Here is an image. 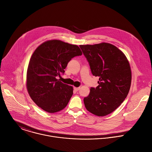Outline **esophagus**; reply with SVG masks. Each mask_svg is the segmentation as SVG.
<instances>
[{"instance_id": "obj_1", "label": "esophagus", "mask_w": 152, "mask_h": 152, "mask_svg": "<svg viewBox=\"0 0 152 152\" xmlns=\"http://www.w3.org/2000/svg\"><path fill=\"white\" fill-rule=\"evenodd\" d=\"M80 87H74V89L75 91H78V90H80Z\"/></svg>"}]
</instances>
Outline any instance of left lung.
I'll use <instances>...</instances> for the list:
<instances>
[{"mask_svg":"<svg viewBox=\"0 0 152 152\" xmlns=\"http://www.w3.org/2000/svg\"><path fill=\"white\" fill-rule=\"evenodd\" d=\"M91 71L99 77V85L90 88L84 98L86 108L97 116L107 115L115 110L126 98L131 87L132 73L125 54L106 42L80 45Z\"/></svg>","mask_w":152,"mask_h":152,"instance_id":"8db88e82","label":"left lung"}]
</instances>
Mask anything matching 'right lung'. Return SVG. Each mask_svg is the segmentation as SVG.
<instances>
[{"mask_svg":"<svg viewBox=\"0 0 152 152\" xmlns=\"http://www.w3.org/2000/svg\"><path fill=\"white\" fill-rule=\"evenodd\" d=\"M82 55L78 45L60 40L47 41L34 51L28 63L26 87L41 109L54 113L64 109L73 95V87L56 77L64 73L72 58Z\"/></svg>","mask_w":152,"mask_h":152,"instance_id":"1","label":"right lung"}]
</instances>
